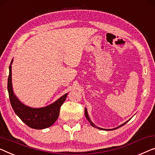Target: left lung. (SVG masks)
Masks as SVG:
<instances>
[{"label": "left lung", "instance_id": "left-lung-1", "mask_svg": "<svg viewBox=\"0 0 155 155\" xmlns=\"http://www.w3.org/2000/svg\"><path fill=\"white\" fill-rule=\"evenodd\" d=\"M84 114H85V116H86V118L87 119V120L89 121V122L90 123V124L91 125V126L94 127H96V128H97V129H101V130H105V131H112V130H115V129H118V128H120V127H121L124 126V125L125 124H127V123L128 122H129V121L130 120H127V122H125L124 123H123V124H121V125H120V126L117 127H116V128H114V129H103V128H100V127H96V125L94 124L92 122H91V120H90V118H89V115H88V112H87V110L86 107H85V108H84Z\"/></svg>", "mask_w": 155, "mask_h": 155}]
</instances>
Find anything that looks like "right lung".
<instances>
[{"label": "right lung", "instance_id": "right-lung-1", "mask_svg": "<svg viewBox=\"0 0 155 155\" xmlns=\"http://www.w3.org/2000/svg\"><path fill=\"white\" fill-rule=\"evenodd\" d=\"M9 66L8 91L10 104L16 115L29 127L35 129H43L51 127L59 117L60 107L64 104L68 93L61 96L52 104L42 107H31L20 101L13 91L12 83V64Z\"/></svg>", "mask_w": 155, "mask_h": 155}]
</instances>
